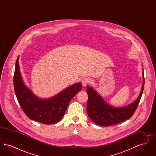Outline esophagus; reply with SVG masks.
<instances>
[{
    "instance_id": "esophagus-1",
    "label": "esophagus",
    "mask_w": 156,
    "mask_h": 156,
    "mask_svg": "<svg viewBox=\"0 0 156 156\" xmlns=\"http://www.w3.org/2000/svg\"><path fill=\"white\" fill-rule=\"evenodd\" d=\"M90 82L89 79L88 78H84L82 80V84L83 87H86L88 83Z\"/></svg>"
}]
</instances>
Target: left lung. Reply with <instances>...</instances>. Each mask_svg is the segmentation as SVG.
<instances>
[{
	"instance_id": "8db88e82",
	"label": "left lung",
	"mask_w": 156,
	"mask_h": 156,
	"mask_svg": "<svg viewBox=\"0 0 156 156\" xmlns=\"http://www.w3.org/2000/svg\"><path fill=\"white\" fill-rule=\"evenodd\" d=\"M143 77V83L139 96L133 103L122 108L113 107L108 105L95 89L88 86L87 111L89 118L98 125L106 127L118 124L130 118L137 108L143 94L144 85V71Z\"/></svg>"
}]
</instances>
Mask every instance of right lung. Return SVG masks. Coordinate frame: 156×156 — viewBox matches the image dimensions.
<instances>
[{
    "instance_id": "obj_1",
    "label": "right lung",
    "mask_w": 156,
    "mask_h": 156,
    "mask_svg": "<svg viewBox=\"0 0 156 156\" xmlns=\"http://www.w3.org/2000/svg\"><path fill=\"white\" fill-rule=\"evenodd\" d=\"M18 56L15 67L13 84L16 96L23 111L31 120L41 123L51 125L63 118L68 105L73 97L82 89L81 83L74 84L58 94L48 99L36 96L23 81Z\"/></svg>"
}]
</instances>
